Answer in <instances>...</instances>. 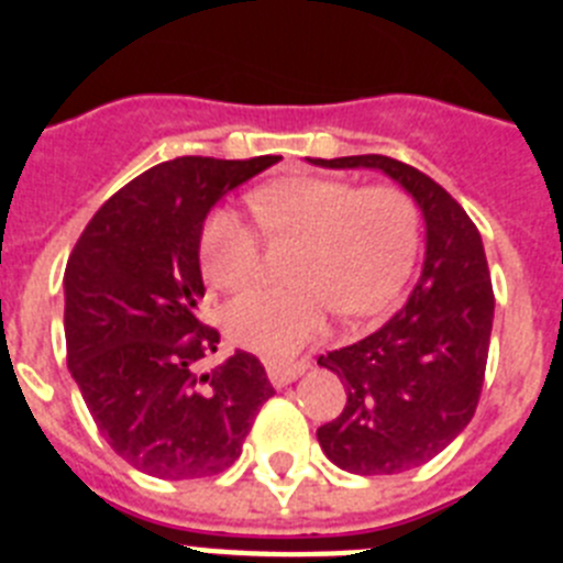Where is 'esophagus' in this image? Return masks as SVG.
Returning a JSON list of instances; mask_svg holds the SVG:
<instances>
[{"label": "esophagus", "mask_w": 563, "mask_h": 563, "mask_svg": "<svg viewBox=\"0 0 563 563\" xmlns=\"http://www.w3.org/2000/svg\"><path fill=\"white\" fill-rule=\"evenodd\" d=\"M307 366H310L307 361H267L265 363L267 377H271V383L276 386V389H282V386L292 383L298 375H305Z\"/></svg>", "instance_id": "esophagus-1"}]
</instances>
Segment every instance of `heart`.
I'll return each instance as SVG.
<instances>
[{
    "mask_svg": "<svg viewBox=\"0 0 563 563\" xmlns=\"http://www.w3.org/2000/svg\"><path fill=\"white\" fill-rule=\"evenodd\" d=\"M267 239H301L292 287H256L231 301L225 332L242 350L290 357L335 310L363 318L400 296L420 242L415 202L395 186L357 188L335 177H285L247 197ZM233 208H213L200 233L202 276L220 290L251 285L262 236Z\"/></svg>",
    "mask_w": 563,
    "mask_h": 563,
    "instance_id": "b5f03b06",
    "label": "heart"
}]
</instances>
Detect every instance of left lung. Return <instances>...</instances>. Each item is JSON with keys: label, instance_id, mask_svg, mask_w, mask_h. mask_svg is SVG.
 <instances>
[{"label": "left lung", "instance_id": "1", "mask_svg": "<svg viewBox=\"0 0 563 563\" xmlns=\"http://www.w3.org/2000/svg\"><path fill=\"white\" fill-rule=\"evenodd\" d=\"M377 168L400 183L426 220V262L409 301L363 341L318 357L346 389V406L318 429L338 467L402 474L434 460L476 411L494 327V285L465 208L420 168L383 154L312 161Z\"/></svg>", "mask_w": 563, "mask_h": 563}]
</instances>
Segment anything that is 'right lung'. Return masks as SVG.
I'll use <instances>...</instances> for the list:
<instances>
[{
  "label": "right lung",
  "instance_id": "right-lung-1",
  "mask_svg": "<svg viewBox=\"0 0 563 563\" xmlns=\"http://www.w3.org/2000/svg\"><path fill=\"white\" fill-rule=\"evenodd\" d=\"M177 157L112 194L64 273L67 366L112 451L157 479L222 474L273 391L239 350L208 375L220 332L200 321V233L228 191L278 163Z\"/></svg>",
  "mask_w": 563,
  "mask_h": 563
}]
</instances>
